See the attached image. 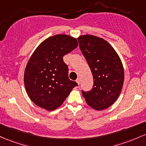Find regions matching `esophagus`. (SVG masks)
<instances>
[{"label":"esophagus","instance_id":"obj_1","mask_svg":"<svg viewBox=\"0 0 146 146\" xmlns=\"http://www.w3.org/2000/svg\"><path fill=\"white\" fill-rule=\"evenodd\" d=\"M76 83H77L78 86H79V85H80V78H78L77 79H76Z\"/></svg>","mask_w":146,"mask_h":146}]
</instances>
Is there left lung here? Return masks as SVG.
<instances>
[{"mask_svg": "<svg viewBox=\"0 0 146 146\" xmlns=\"http://www.w3.org/2000/svg\"><path fill=\"white\" fill-rule=\"evenodd\" d=\"M80 50L90 68L94 85L82 94L88 106L96 110L107 109L117 101L124 81L122 62L108 42L93 35L78 38Z\"/></svg>", "mask_w": 146, "mask_h": 146, "instance_id": "obj_1", "label": "left lung"}]
</instances>
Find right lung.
I'll use <instances>...</instances> for the list:
<instances>
[{"instance_id": "add662e5", "label": "right lung", "mask_w": 146, "mask_h": 146, "mask_svg": "<svg viewBox=\"0 0 146 146\" xmlns=\"http://www.w3.org/2000/svg\"><path fill=\"white\" fill-rule=\"evenodd\" d=\"M76 38L56 34L43 40L33 52L24 73L26 92L32 102L48 111L61 106L76 82L68 77L63 57L78 46Z\"/></svg>"}]
</instances>
